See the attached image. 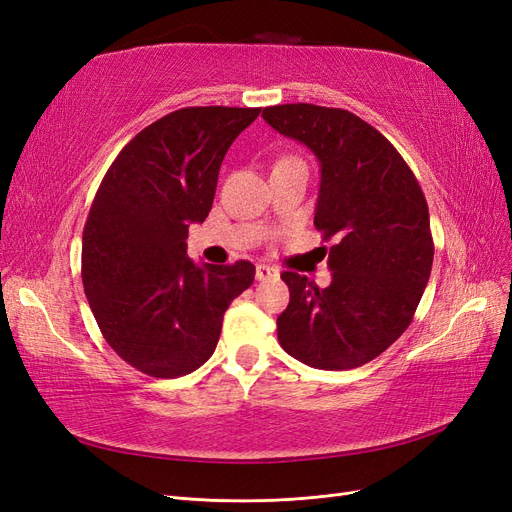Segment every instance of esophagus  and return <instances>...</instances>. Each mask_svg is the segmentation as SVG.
Returning <instances> with one entry per match:
<instances>
[{"mask_svg": "<svg viewBox=\"0 0 512 512\" xmlns=\"http://www.w3.org/2000/svg\"><path fill=\"white\" fill-rule=\"evenodd\" d=\"M280 275L277 269L269 267V265H256V280L258 282H267V280H275V277Z\"/></svg>", "mask_w": 512, "mask_h": 512, "instance_id": "obj_1", "label": "esophagus"}]
</instances>
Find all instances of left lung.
I'll list each match as a JSON object with an SVG mask.
<instances>
[{"label": "left lung", "instance_id": "obj_1", "mask_svg": "<svg viewBox=\"0 0 512 512\" xmlns=\"http://www.w3.org/2000/svg\"><path fill=\"white\" fill-rule=\"evenodd\" d=\"M262 117L318 158L314 226L324 241L337 237L327 288L282 273L290 303L277 316V339L309 367H361L408 329L429 282L427 200L397 149L354 113L299 102Z\"/></svg>", "mask_w": 512, "mask_h": 512}]
</instances>
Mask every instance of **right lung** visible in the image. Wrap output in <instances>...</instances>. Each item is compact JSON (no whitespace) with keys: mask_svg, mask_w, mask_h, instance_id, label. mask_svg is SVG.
I'll use <instances>...</instances> for the list:
<instances>
[{"mask_svg":"<svg viewBox=\"0 0 512 512\" xmlns=\"http://www.w3.org/2000/svg\"><path fill=\"white\" fill-rule=\"evenodd\" d=\"M260 108L188 106L121 149L83 230V286L98 327L123 361L179 378L213 354L232 299L254 265H196L188 228L211 211L220 166Z\"/></svg>","mask_w":512,"mask_h":512,"instance_id":"add662e5","label":"right lung"}]
</instances>
